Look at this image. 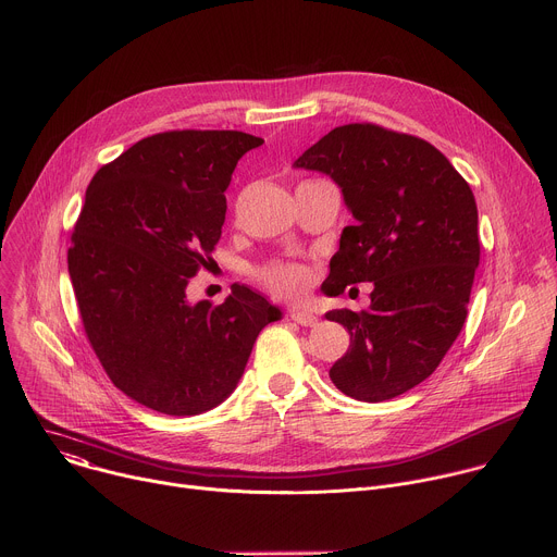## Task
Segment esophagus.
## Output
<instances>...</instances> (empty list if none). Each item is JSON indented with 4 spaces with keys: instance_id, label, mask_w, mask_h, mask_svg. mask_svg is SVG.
Returning a JSON list of instances; mask_svg holds the SVG:
<instances>
[{
    "instance_id": "esophagus-1",
    "label": "esophagus",
    "mask_w": 557,
    "mask_h": 557,
    "mask_svg": "<svg viewBox=\"0 0 557 557\" xmlns=\"http://www.w3.org/2000/svg\"><path fill=\"white\" fill-rule=\"evenodd\" d=\"M288 317H290V320H293L295 324H299V326H314V324H317V317H314V314H310V312L290 310V312H288Z\"/></svg>"
}]
</instances>
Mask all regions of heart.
I'll return each instance as SVG.
<instances>
[{
  "instance_id": "heart-1",
  "label": "heart",
  "mask_w": 557,
  "mask_h": 557,
  "mask_svg": "<svg viewBox=\"0 0 557 557\" xmlns=\"http://www.w3.org/2000/svg\"><path fill=\"white\" fill-rule=\"evenodd\" d=\"M258 280L280 297L297 299L308 288V271L301 264L273 260L256 271Z\"/></svg>"
}]
</instances>
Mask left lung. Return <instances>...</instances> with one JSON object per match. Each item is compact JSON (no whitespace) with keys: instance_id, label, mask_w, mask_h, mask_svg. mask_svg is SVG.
<instances>
[{"instance_id":"1","label":"left lung","mask_w":557,"mask_h":557,"mask_svg":"<svg viewBox=\"0 0 557 557\" xmlns=\"http://www.w3.org/2000/svg\"><path fill=\"white\" fill-rule=\"evenodd\" d=\"M295 168L329 174L355 218L324 293L374 284L368 310L326 312L350 333L331 381L357 401L394 399L438 368L465 324L481 262L473 194L434 145L374 123L331 129Z\"/></svg>"}]
</instances>
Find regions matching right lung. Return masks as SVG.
<instances>
[{"mask_svg":"<svg viewBox=\"0 0 557 557\" xmlns=\"http://www.w3.org/2000/svg\"><path fill=\"white\" fill-rule=\"evenodd\" d=\"M262 143L235 129L161 132L88 185L67 249L78 314L112 383L149 410L194 417L222 404L282 317L247 284L218 306L187 301L189 280L213 262L231 174Z\"/></svg>","mask_w":557,"mask_h":557,"instance_id":"right-lung-1","label":"right lung"}]
</instances>
